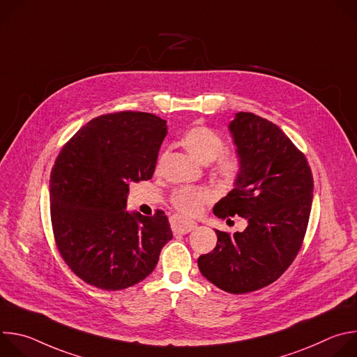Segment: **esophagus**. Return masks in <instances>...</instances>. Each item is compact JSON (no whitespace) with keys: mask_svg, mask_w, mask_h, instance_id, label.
I'll use <instances>...</instances> for the list:
<instances>
[{"mask_svg":"<svg viewBox=\"0 0 357 357\" xmlns=\"http://www.w3.org/2000/svg\"><path fill=\"white\" fill-rule=\"evenodd\" d=\"M171 227L175 234H186L192 231L196 227V223L192 220H185L179 216H172L171 218Z\"/></svg>","mask_w":357,"mask_h":357,"instance_id":"esophagus-1","label":"esophagus"}]
</instances>
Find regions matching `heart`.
I'll return each instance as SVG.
<instances>
[{"instance_id": "obj_1", "label": "heart", "mask_w": 357, "mask_h": 357, "mask_svg": "<svg viewBox=\"0 0 357 357\" xmlns=\"http://www.w3.org/2000/svg\"><path fill=\"white\" fill-rule=\"evenodd\" d=\"M181 144L199 162L215 161L213 175L226 186H234L244 172V158L236 151H225L226 141L213 128L197 124L188 128ZM162 160V157H161ZM213 200V193L206 188L182 186L172 192L171 205L182 215H197L206 203Z\"/></svg>"}]
</instances>
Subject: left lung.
<instances>
[{"mask_svg":"<svg viewBox=\"0 0 357 357\" xmlns=\"http://www.w3.org/2000/svg\"><path fill=\"white\" fill-rule=\"evenodd\" d=\"M229 128L244 172L213 213L238 215L248 226L234 234L216 230V247L197 266L218 288L247 294L277 281L295 260L308 227L314 178L303 152L274 123L241 112Z\"/></svg>","mask_w":357,"mask_h":357,"instance_id":"obj_1","label":"left lung"}]
</instances>
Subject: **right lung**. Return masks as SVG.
Returning <instances> with one entry per match:
<instances>
[{"label": "right lung", "mask_w": 357, "mask_h": 357, "mask_svg": "<svg viewBox=\"0 0 357 357\" xmlns=\"http://www.w3.org/2000/svg\"><path fill=\"white\" fill-rule=\"evenodd\" d=\"M167 121L119 112L83 126L61 149L50 172V220L62 259L100 289L132 287L154 271L172 238L164 211L128 213L131 182L154 175Z\"/></svg>", "instance_id": "obj_1"}]
</instances>
